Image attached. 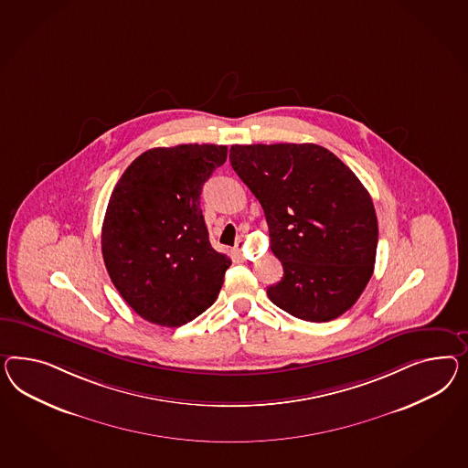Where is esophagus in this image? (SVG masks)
Wrapping results in <instances>:
<instances>
[{
    "mask_svg": "<svg viewBox=\"0 0 468 468\" xmlns=\"http://www.w3.org/2000/svg\"><path fill=\"white\" fill-rule=\"evenodd\" d=\"M243 249H245V243H243V240L237 241V245H235V252L241 253L243 252Z\"/></svg>",
    "mask_w": 468,
    "mask_h": 468,
    "instance_id": "34e87169",
    "label": "esophagus"
}]
</instances>
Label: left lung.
<instances>
[{
	"mask_svg": "<svg viewBox=\"0 0 468 468\" xmlns=\"http://www.w3.org/2000/svg\"><path fill=\"white\" fill-rule=\"evenodd\" d=\"M229 162L261 202L284 269L269 300L306 322L347 312L373 274L378 245L375 206L353 170L312 143L233 144Z\"/></svg>",
	"mask_w": 468,
	"mask_h": 468,
	"instance_id": "obj_1",
	"label": "left lung"
}]
</instances>
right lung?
<instances>
[{
  "label": "right lung",
  "mask_w": 468,
  "mask_h": 468,
  "mask_svg": "<svg viewBox=\"0 0 468 468\" xmlns=\"http://www.w3.org/2000/svg\"><path fill=\"white\" fill-rule=\"evenodd\" d=\"M221 144H178L139 154L115 184L101 225V255L139 316L180 327L215 303L231 261L216 252L202 186L227 162Z\"/></svg>",
  "instance_id": "right-lung-1"
}]
</instances>
